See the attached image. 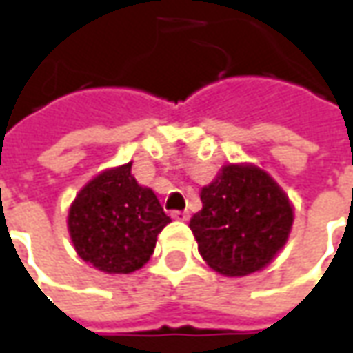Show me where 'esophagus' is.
I'll return each instance as SVG.
<instances>
[{"instance_id": "obj_1", "label": "esophagus", "mask_w": 353, "mask_h": 353, "mask_svg": "<svg viewBox=\"0 0 353 353\" xmlns=\"http://www.w3.org/2000/svg\"><path fill=\"white\" fill-rule=\"evenodd\" d=\"M172 217L176 219V221H187L189 219V212H172Z\"/></svg>"}]
</instances>
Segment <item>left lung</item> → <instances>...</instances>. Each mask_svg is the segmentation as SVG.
Instances as JSON below:
<instances>
[{"label": "left lung", "instance_id": "8db88e82", "mask_svg": "<svg viewBox=\"0 0 353 353\" xmlns=\"http://www.w3.org/2000/svg\"><path fill=\"white\" fill-rule=\"evenodd\" d=\"M192 234L210 268L230 278L259 272L281 252L293 227L289 196L255 164H225L200 191Z\"/></svg>", "mask_w": 353, "mask_h": 353}]
</instances>
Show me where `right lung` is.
Returning a JSON list of instances; mask_svg holds the SVG:
<instances>
[{"label":"right lung","mask_w":353,"mask_h":353,"mask_svg":"<svg viewBox=\"0 0 353 353\" xmlns=\"http://www.w3.org/2000/svg\"><path fill=\"white\" fill-rule=\"evenodd\" d=\"M172 221L132 162L92 177L72 202L68 230L81 259L105 274H130L151 259L157 236Z\"/></svg>","instance_id":"add662e5"}]
</instances>
